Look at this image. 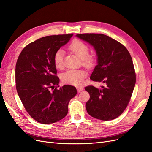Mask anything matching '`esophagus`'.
Segmentation results:
<instances>
[{
    "label": "esophagus",
    "instance_id": "1",
    "mask_svg": "<svg viewBox=\"0 0 152 152\" xmlns=\"http://www.w3.org/2000/svg\"><path fill=\"white\" fill-rule=\"evenodd\" d=\"M83 90V87H77V92L80 93V92H81L82 90Z\"/></svg>",
    "mask_w": 152,
    "mask_h": 152
}]
</instances>
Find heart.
Listing matches in <instances>:
<instances>
[{"instance_id":"heart-1","label":"heart","mask_w":152,"mask_h":152,"mask_svg":"<svg viewBox=\"0 0 152 152\" xmlns=\"http://www.w3.org/2000/svg\"><path fill=\"white\" fill-rule=\"evenodd\" d=\"M69 48L72 53L81 60L82 64L85 67L90 68L94 66L95 58L92 55H89V47L85 42L78 39L74 40ZM64 51L62 50H58L55 52L53 57L54 64L56 68L61 69L63 67ZM86 76V72L82 69H69L64 72L61 79L65 83L79 86L81 85Z\"/></svg>"}]
</instances>
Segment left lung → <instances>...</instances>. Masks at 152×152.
I'll return each mask as SVG.
<instances>
[{"label": "left lung", "mask_w": 152, "mask_h": 152, "mask_svg": "<svg viewBox=\"0 0 152 152\" xmlns=\"http://www.w3.org/2000/svg\"><path fill=\"white\" fill-rule=\"evenodd\" d=\"M77 37L92 46L96 52L97 66L90 79L105 83L97 88L88 86V113L95 118L111 120L122 113L131 99L136 84L132 59L123 45L101 34H81Z\"/></svg>", "instance_id": "left-lung-1"}]
</instances>
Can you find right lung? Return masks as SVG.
<instances>
[{
  "instance_id": "1",
  "label": "right lung",
  "mask_w": 152,
  "mask_h": 152,
  "mask_svg": "<svg viewBox=\"0 0 152 152\" xmlns=\"http://www.w3.org/2000/svg\"><path fill=\"white\" fill-rule=\"evenodd\" d=\"M72 36L41 37L25 47L17 60V92L26 111L41 124H50L63 119L68 113L69 101L77 94L75 86L68 85L50 90L60 81L56 76L54 55Z\"/></svg>"
}]
</instances>
